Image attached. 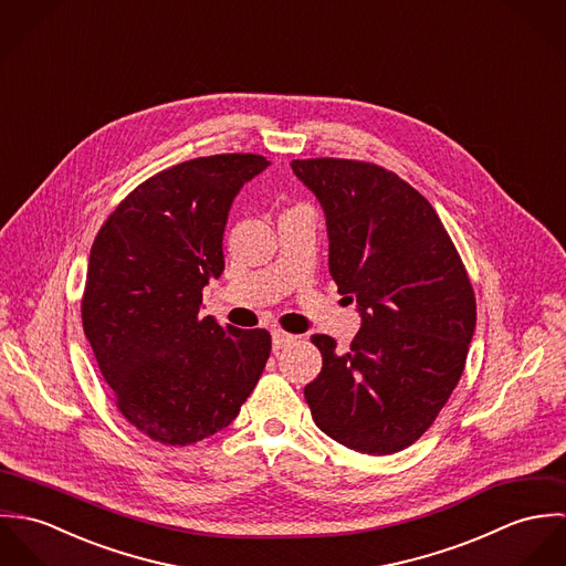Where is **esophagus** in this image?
I'll use <instances>...</instances> for the list:
<instances>
[{"label": "esophagus", "mask_w": 566, "mask_h": 566, "mask_svg": "<svg viewBox=\"0 0 566 566\" xmlns=\"http://www.w3.org/2000/svg\"><path fill=\"white\" fill-rule=\"evenodd\" d=\"M296 339V335H290V333H285V331H274L272 333V348L274 350H281V348H285L287 344H292Z\"/></svg>", "instance_id": "obj_1"}]
</instances>
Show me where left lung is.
<instances>
[{
	"label": "left lung",
	"instance_id": "8db88e82",
	"mask_svg": "<svg viewBox=\"0 0 566 566\" xmlns=\"http://www.w3.org/2000/svg\"><path fill=\"white\" fill-rule=\"evenodd\" d=\"M323 207L328 272L357 303L346 353L314 335L321 375L305 388L316 424L335 442L390 455L416 442L458 386L475 333V294L433 207L373 163L292 161Z\"/></svg>",
	"mask_w": 566,
	"mask_h": 566
}]
</instances>
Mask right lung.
I'll return each instance as SVG.
<instances>
[{
	"mask_svg": "<svg viewBox=\"0 0 566 566\" xmlns=\"http://www.w3.org/2000/svg\"><path fill=\"white\" fill-rule=\"evenodd\" d=\"M270 161L216 155L139 185L99 229L82 326L115 403L148 438L185 447L229 427L254 390L272 339L200 316L224 272V229L243 185Z\"/></svg>",
	"mask_w": 566,
	"mask_h": 566,
	"instance_id": "right-lung-1",
	"label": "right lung"
}]
</instances>
